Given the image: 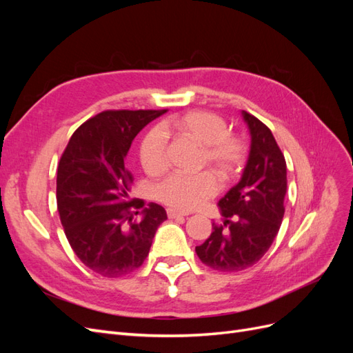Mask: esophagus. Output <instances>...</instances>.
Here are the masks:
<instances>
[{
  "label": "esophagus",
  "instance_id": "esophagus-1",
  "mask_svg": "<svg viewBox=\"0 0 353 353\" xmlns=\"http://www.w3.org/2000/svg\"><path fill=\"white\" fill-rule=\"evenodd\" d=\"M168 216H169V219H176V218H183L185 215H184V213L174 210V209H168Z\"/></svg>",
  "mask_w": 353,
  "mask_h": 353
}]
</instances>
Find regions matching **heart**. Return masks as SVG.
Here are the masks:
<instances>
[{
  "instance_id": "b5f03b06",
  "label": "heart",
  "mask_w": 353,
  "mask_h": 353,
  "mask_svg": "<svg viewBox=\"0 0 353 353\" xmlns=\"http://www.w3.org/2000/svg\"><path fill=\"white\" fill-rule=\"evenodd\" d=\"M163 130L201 145L199 168L215 170L225 181L237 174L241 150L221 116L206 110H191L170 117L163 123ZM138 157L147 175L159 176L165 172L166 140L159 128H152L141 138ZM212 170H201L196 175H170L154 187V199L174 210H194L218 193V178Z\"/></svg>"
}]
</instances>
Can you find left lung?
<instances>
[{
  "label": "left lung",
  "instance_id": "left-lung-1",
  "mask_svg": "<svg viewBox=\"0 0 353 353\" xmlns=\"http://www.w3.org/2000/svg\"><path fill=\"white\" fill-rule=\"evenodd\" d=\"M250 132V153L239 184L218 206L221 223H212L209 239L197 245L199 259L212 270L234 272L254 265L268 252L284 216L285 159L271 130L241 110Z\"/></svg>",
  "mask_w": 353,
  "mask_h": 353
}]
</instances>
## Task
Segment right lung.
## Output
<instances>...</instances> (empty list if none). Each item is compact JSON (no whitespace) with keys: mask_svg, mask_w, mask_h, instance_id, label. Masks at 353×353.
Wrapping results in <instances>:
<instances>
[{"mask_svg":"<svg viewBox=\"0 0 353 353\" xmlns=\"http://www.w3.org/2000/svg\"><path fill=\"white\" fill-rule=\"evenodd\" d=\"M166 110H105L73 132L57 169V209L70 248L103 276L140 268L166 210L130 200L125 157L137 134Z\"/></svg>","mask_w":353,"mask_h":353,"instance_id":"right-lung-1","label":"right lung"}]
</instances>
